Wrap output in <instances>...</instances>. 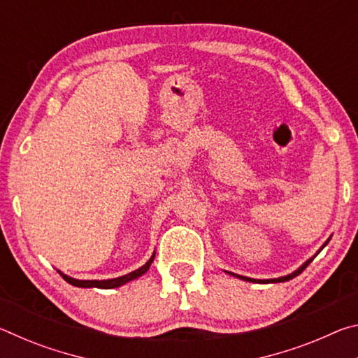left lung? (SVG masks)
Masks as SVG:
<instances>
[{
  "label": "left lung",
  "mask_w": 358,
  "mask_h": 358,
  "mask_svg": "<svg viewBox=\"0 0 358 358\" xmlns=\"http://www.w3.org/2000/svg\"><path fill=\"white\" fill-rule=\"evenodd\" d=\"M325 245H327V243H325ZM325 245H324V246H325ZM311 260H313V259H310V260H308V262L303 264L299 270L294 271L292 275H287V276H282V278H276V280H265V281H260V282H284V281H289V280H292V278H295L296 275H300L301 271L305 270L306 266L311 264ZM237 276H238V278H241V280H245V281H256V280H251V278H245V276H240V275H237Z\"/></svg>",
  "instance_id": "8db88e82"
}]
</instances>
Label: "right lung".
<instances>
[{
  "mask_svg": "<svg viewBox=\"0 0 358 358\" xmlns=\"http://www.w3.org/2000/svg\"><path fill=\"white\" fill-rule=\"evenodd\" d=\"M155 259V254L151 256V259L148 260L147 264H145L143 266H141L138 270H134L131 271V273L124 275V276H120V278H115V280H104V281H80V280H74V278H69L66 276L63 273H59L63 276L64 281H68L69 284H72V286H77V287H99V289H113V287H118V286H123V284H126L128 281H132L136 280V278L142 276L145 271H147L150 268L151 262H153Z\"/></svg>",
  "mask_w": 358,
  "mask_h": 358,
  "instance_id": "1",
  "label": "right lung"
}]
</instances>
